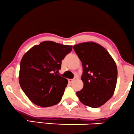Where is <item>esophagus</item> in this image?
<instances>
[{
    "label": "esophagus",
    "mask_w": 134,
    "mask_h": 134,
    "mask_svg": "<svg viewBox=\"0 0 134 134\" xmlns=\"http://www.w3.org/2000/svg\"><path fill=\"white\" fill-rule=\"evenodd\" d=\"M75 80L74 79H68V81L69 83H72Z\"/></svg>",
    "instance_id": "obj_1"
}]
</instances>
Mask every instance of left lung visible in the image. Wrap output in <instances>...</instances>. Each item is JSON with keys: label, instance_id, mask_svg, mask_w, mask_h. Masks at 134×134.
I'll return each mask as SVG.
<instances>
[{"label": "left lung", "instance_id": "8db88e82", "mask_svg": "<svg viewBox=\"0 0 134 134\" xmlns=\"http://www.w3.org/2000/svg\"><path fill=\"white\" fill-rule=\"evenodd\" d=\"M83 66V88L76 92L80 102L91 108L100 107L113 96L117 80V68L105 48L94 42L74 46Z\"/></svg>", "mask_w": 134, "mask_h": 134}]
</instances>
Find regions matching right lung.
Here are the masks:
<instances>
[{"mask_svg": "<svg viewBox=\"0 0 134 134\" xmlns=\"http://www.w3.org/2000/svg\"><path fill=\"white\" fill-rule=\"evenodd\" d=\"M72 49V46L44 41L23 56L19 83L33 103L45 108L60 102L68 81L58 73L62 61Z\"/></svg>", "mask_w": 134, "mask_h": 134, "instance_id": "1", "label": "right lung"}]
</instances>
